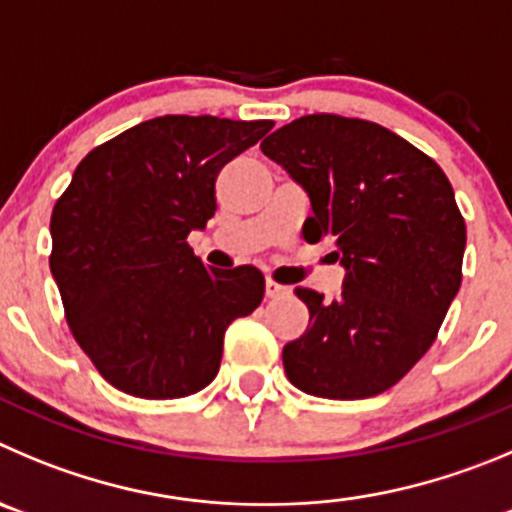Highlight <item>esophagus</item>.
I'll return each mask as SVG.
<instances>
[{"mask_svg":"<svg viewBox=\"0 0 512 512\" xmlns=\"http://www.w3.org/2000/svg\"><path fill=\"white\" fill-rule=\"evenodd\" d=\"M288 293H290V290L285 288V285L275 283V280H270V278L265 280V295H267V298H283V295H288Z\"/></svg>","mask_w":512,"mask_h":512,"instance_id":"1","label":"esophagus"}]
</instances>
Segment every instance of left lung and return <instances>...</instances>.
Here are the masks:
<instances>
[{"label":"left lung","mask_w":512,"mask_h":512,"mask_svg":"<svg viewBox=\"0 0 512 512\" xmlns=\"http://www.w3.org/2000/svg\"><path fill=\"white\" fill-rule=\"evenodd\" d=\"M262 154L310 197L303 237L336 245L338 300L298 288L308 331L285 343L290 384L323 399H369L409 374L437 338L462 283L467 229L450 179L379 123L303 116Z\"/></svg>","instance_id":"1"}]
</instances>
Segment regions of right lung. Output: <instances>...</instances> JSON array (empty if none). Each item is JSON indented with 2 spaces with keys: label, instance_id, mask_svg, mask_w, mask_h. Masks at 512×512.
Here are the masks:
<instances>
[{
  "label": "right lung",
  "instance_id": "obj_1",
  "mask_svg": "<svg viewBox=\"0 0 512 512\" xmlns=\"http://www.w3.org/2000/svg\"><path fill=\"white\" fill-rule=\"evenodd\" d=\"M272 121L161 116L93 148L50 219L65 318L108 384L179 399L212 384L224 331L265 295L252 265L212 270L186 245L214 217V181Z\"/></svg>",
  "mask_w": 512,
  "mask_h": 512
}]
</instances>
